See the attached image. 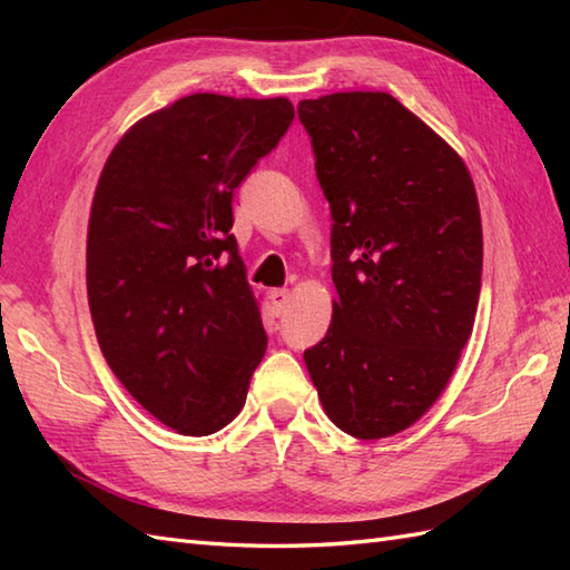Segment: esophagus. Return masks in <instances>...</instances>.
<instances>
[{
  "mask_svg": "<svg viewBox=\"0 0 570 570\" xmlns=\"http://www.w3.org/2000/svg\"><path fill=\"white\" fill-rule=\"evenodd\" d=\"M288 298H292V294H288L286 288H272V292H269V301H272V308H274L276 316H282V313L286 311Z\"/></svg>",
  "mask_w": 570,
  "mask_h": 570,
  "instance_id": "obj_1",
  "label": "esophagus"
}]
</instances>
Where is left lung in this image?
<instances>
[{
	"label": "left lung",
	"mask_w": 570,
	"mask_h": 570,
	"mask_svg": "<svg viewBox=\"0 0 570 570\" xmlns=\"http://www.w3.org/2000/svg\"><path fill=\"white\" fill-rule=\"evenodd\" d=\"M331 203V328L304 353L337 429L377 441L451 382L482 276L478 193L458 151L390 92L301 100Z\"/></svg>",
	"instance_id": "1"
}]
</instances>
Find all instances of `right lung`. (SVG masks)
Segmentation results:
<instances>
[{
  "label": "right lung",
  "mask_w": 570,
  "mask_h": 570,
  "mask_svg": "<svg viewBox=\"0 0 570 570\" xmlns=\"http://www.w3.org/2000/svg\"><path fill=\"white\" fill-rule=\"evenodd\" d=\"M294 119L286 98L196 92L117 141L88 223V301L107 365L184 435L225 429L264 357L233 193Z\"/></svg>",
  "instance_id": "obj_1"
}]
</instances>
